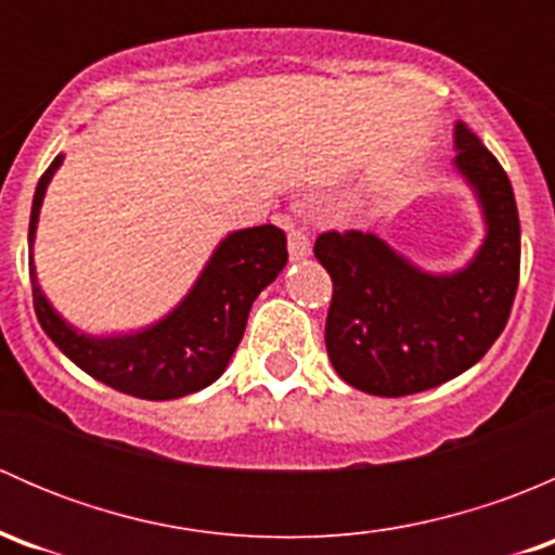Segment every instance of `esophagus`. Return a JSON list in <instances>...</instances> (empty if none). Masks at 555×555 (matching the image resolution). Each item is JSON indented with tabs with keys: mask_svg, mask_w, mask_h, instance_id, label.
I'll return each mask as SVG.
<instances>
[{
	"mask_svg": "<svg viewBox=\"0 0 555 555\" xmlns=\"http://www.w3.org/2000/svg\"><path fill=\"white\" fill-rule=\"evenodd\" d=\"M287 246H289V257L293 260H304V257L311 255V238L304 228L289 225V236H287Z\"/></svg>",
	"mask_w": 555,
	"mask_h": 555,
	"instance_id": "esophagus-1",
	"label": "esophagus"
}]
</instances>
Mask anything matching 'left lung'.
I'll return each instance as SVG.
<instances>
[{"label": "left lung", "instance_id": "obj_1", "mask_svg": "<svg viewBox=\"0 0 555 555\" xmlns=\"http://www.w3.org/2000/svg\"><path fill=\"white\" fill-rule=\"evenodd\" d=\"M456 150L489 228L467 268L433 276L362 231H330L313 244L333 279L330 362L367 395L405 397L451 382L491 349L511 317L520 273L516 195L500 160L462 122Z\"/></svg>", "mask_w": 555, "mask_h": 555}]
</instances>
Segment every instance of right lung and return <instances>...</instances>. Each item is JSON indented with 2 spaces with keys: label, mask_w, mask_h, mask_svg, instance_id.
Masks as SVG:
<instances>
[{
  "label": "right lung",
  "mask_w": 555,
  "mask_h": 555,
  "mask_svg": "<svg viewBox=\"0 0 555 555\" xmlns=\"http://www.w3.org/2000/svg\"><path fill=\"white\" fill-rule=\"evenodd\" d=\"M64 155L39 177L31 201L29 244H35L39 206ZM287 266V236L276 225L236 231L215 249L188 298L153 327L133 335L93 338L64 322L37 284L29 257L35 311L48 338L77 367L122 395L173 400L193 395L222 376L242 340L257 295Z\"/></svg>",
  "instance_id": "add662e5"
}]
</instances>
